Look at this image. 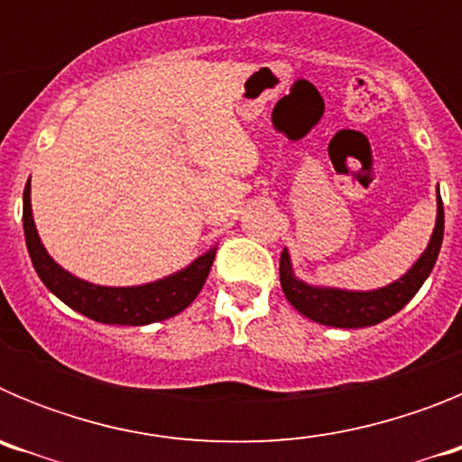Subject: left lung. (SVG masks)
I'll return each mask as SVG.
<instances>
[{
	"instance_id": "obj_1",
	"label": "left lung",
	"mask_w": 462,
	"mask_h": 462,
	"mask_svg": "<svg viewBox=\"0 0 462 462\" xmlns=\"http://www.w3.org/2000/svg\"><path fill=\"white\" fill-rule=\"evenodd\" d=\"M444 238V206L438 189V222L430 236L426 252L421 259L405 275L395 280L393 284L374 291H342V289H324L305 284L298 280L291 271V259L284 250L280 256V282L282 291L289 303L305 314L308 319L324 326H336V328H363V326H374L379 321L389 319L395 312L410 303L414 293L421 289L423 282L430 275L435 261H438L439 247Z\"/></svg>"
}]
</instances>
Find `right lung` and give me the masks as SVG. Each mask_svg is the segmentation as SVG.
I'll return each mask as SVG.
<instances>
[{
	"instance_id": "1",
	"label": "right lung",
	"mask_w": 462,
	"mask_h": 462,
	"mask_svg": "<svg viewBox=\"0 0 462 462\" xmlns=\"http://www.w3.org/2000/svg\"><path fill=\"white\" fill-rule=\"evenodd\" d=\"M23 226L27 252L41 282L69 308L101 324L145 326L175 317L199 296L215 261V252H217L212 247L194 263H189L185 271H178L175 275L150 282V284H141V287H99V284L79 280L62 266H57L46 247L41 245L34 217H32L30 180L24 185L23 194Z\"/></svg>"
}]
</instances>
